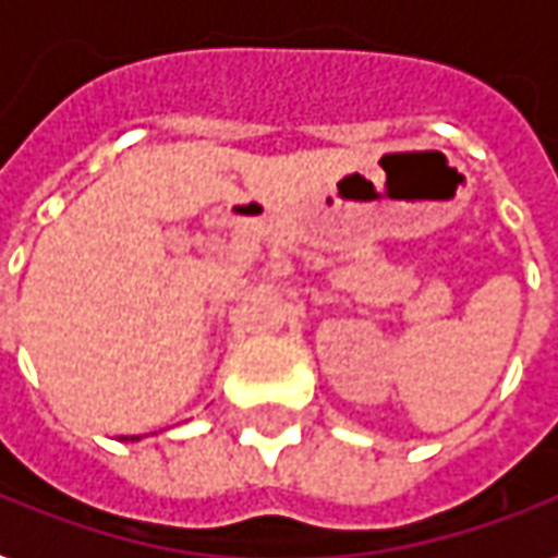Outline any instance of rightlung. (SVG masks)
Instances as JSON below:
<instances>
[{"label":"right lung","instance_id":"right-lung-1","mask_svg":"<svg viewBox=\"0 0 558 558\" xmlns=\"http://www.w3.org/2000/svg\"><path fill=\"white\" fill-rule=\"evenodd\" d=\"M130 441H138V438H130Z\"/></svg>","mask_w":558,"mask_h":558}]
</instances>
